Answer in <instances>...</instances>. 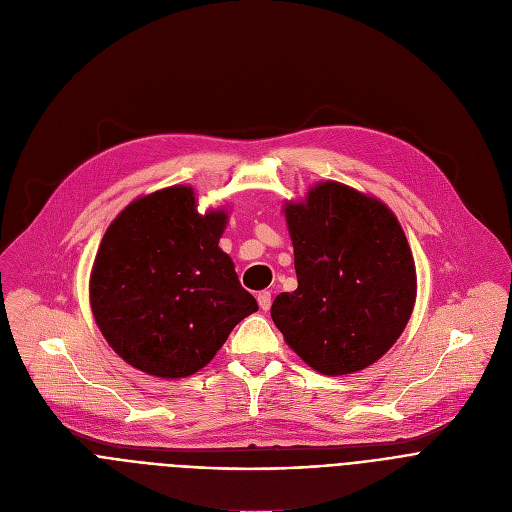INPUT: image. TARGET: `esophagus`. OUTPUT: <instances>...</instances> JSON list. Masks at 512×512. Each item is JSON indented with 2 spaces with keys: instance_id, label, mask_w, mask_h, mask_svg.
Here are the masks:
<instances>
[{
  "instance_id": "obj_1",
  "label": "esophagus",
  "mask_w": 512,
  "mask_h": 512,
  "mask_svg": "<svg viewBox=\"0 0 512 512\" xmlns=\"http://www.w3.org/2000/svg\"><path fill=\"white\" fill-rule=\"evenodd\" d=\"M257 302H259V309H261V311H269V306H271V292H267V290L259 292V294H257Z\"/></svg>"
}]
</instances>
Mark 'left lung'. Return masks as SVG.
<instances>
[{"mask_svg":"<svg viewBox=\"0 0 512 512\" xmlns=\"http://www.w3.org/2000/svg\"><path fill=\"white\" fill-rule=\"evenodd\" d=\"M298 288L271 304L288 346L323 374L377 362L410 321L416 267L385 203L346 185L321 183L288 203Z\"/></svg>","mask_w":512,"mask_h":512,"instance_id":"8db88e82","label":"left lung"}]
</instances>
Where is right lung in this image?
Returning a JSON list of instances; mask_svg holds the SVG:
<instances>
[{
	"mask_svg": "<svg viewBox=\"0 0 512 512\" xmlns=\"http://www.w3.org/2000/svg\"><path fill=\"white\" fill-rule=\"evenodd\" d=\"M224 212L197 214L189 187L127 206L102 236L90 276L94 319L111 348L154 377H189L255 313L218 247Z\"/></svg>",
	"mask_w": 512,
	"mask_h": 512,
	"instance_id": "add662e5",
	"label": "right lung"
}]
</instances>
